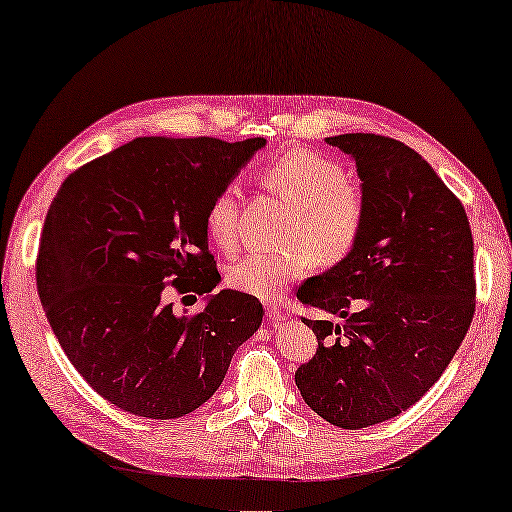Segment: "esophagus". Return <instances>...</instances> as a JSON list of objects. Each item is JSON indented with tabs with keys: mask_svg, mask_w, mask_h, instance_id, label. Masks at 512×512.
I'll list each match as a JSON object with an SVG mask.
<instances>
[{
	"mask_svg": "<svg viewBox=\"0 0 512 512\" xmlns=\"http://www.w3.org/2000/svg\"><path fill=\"white\" fill-rule=\"evenodd\" d=\"M265 313H267V317H270V324H274V326L288 320L286 311H283V308L276 306V304H265Z\"/></svg>",
	"mask_w": 512,
	"mask_h": 512,
	"instance_id": "1",
	"label": "esophagus"
}]
</instances>
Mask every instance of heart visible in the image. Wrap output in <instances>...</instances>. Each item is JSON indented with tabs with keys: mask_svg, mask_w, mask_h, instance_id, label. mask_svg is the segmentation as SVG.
<instances>
[{
	"mask_svg": "<svg viewBox=\"0 0 512 512\" xmlns=\"http://www.w3.org/2000/svg\"><path fill=\"white\" fill-rule=\"evenodd\" d=\"M263 186L292 206L283 251H254L229 267V283L245 295L279 299L292 283L304 279L313 263L333 267L358 245L365 226V197L333 158L295 147L261 170ZM242 192L236 183L211 199L206 229L226 254L240 247Z\"/></svg>",
	"mask_w": 512,
	"mask_h": 512,
	"instance_id": "obj_1",
	"label": "heart"
}]
</instances>
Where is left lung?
Returning <instances> with one entry per match:
<instances>
[{
    "mask_svg": "<svg viewBox=\"0 0 512 512\" xmlns=\"http://www.w3.org/2000/svg\"><path fill=\"white\" fill-rule=\"evenodd\" d=\"M356 161L365 197L358 245L297 290L315 356L295 372L301 397L340 429L397 417L440 379L476 308L474 240L465 208L424 158L374 133L326 138Z\"/></svg>",
    "mask_w": 512,
    "mask_h": 512,
    "instance_id": "1",
    "label": "left lung"
}]
</instances>
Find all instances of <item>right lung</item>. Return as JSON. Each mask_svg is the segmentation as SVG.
Wrapping results in <instances>:
<instances>
[{
	"mask_svg": "<svg viewBox=\"0 0 512 512\" xmlns=\"http://www.w3.org/2000/svg\"><path fill=\"white\" fill-rule=\"evenodd\" d=\"M263 138H136L63 181L40 236V304L65 356L131 415L174 420L215 395L263 304L238 290L174 315L167 288L217 283L206 211Z\"/></svg>",
	"mask_w": 512,
	"mask_h": 512,
	"instance_id": "add662e5",
	"label": "right lung"
}]
</instances>
